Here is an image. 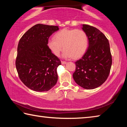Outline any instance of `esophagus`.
<instances>
[{"label":"esophagus","instance_id":"esophagus-1","mask_svg":"<svg viewBox=\"0 0 127 127\" xmlns=\"http://www.w3.org/2000/svg\"><path fill=\"white\" fill-rule=\"evenodd\" d=\"M61 63L62 64H65L67 63H66V62H65V61H61Z\"/></svg>","mask_w":127,"mask_h":127}]
</instances>
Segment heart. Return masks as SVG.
Returning a JSON list of instances; mask_svg holds the SVG:
<instances>
[{
  "instance_id": "1",
  "label": "heart",
  "mask_w": 127,
  "mask_h": 127,
  "mask_svg": "<svg viewBox=\"0 0 127 127\" xmlns=\"http://www.w3.org/2000/svg\"><path fill=\"white\" fill-rule=\"evenodd\" d=\"M48 46L51 53L57 57L59 56L63 46L64 58L77 59L86 51L89 37L82 30L64 29L57 32L54 38L49 39Z\"/></svg>"
}]
</instances>
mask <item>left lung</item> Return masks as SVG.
<instances>
[{
	"instance_id": "1",
	"label": "left lung",
	"mask_w": 127,
	"mask_h": 127,
	"mask_svg": "<svg viewBox=\"0 0 127 127\" xmlns=\"http://www.w3.org/2000/svg\"><path fill=\"white\" fill-rule=\"evenodd\" d=\"M82 29L89 37V46L82 58L75 62L73 77L81 87L94 89L104 83L109 77L112 57L109 41L104 33L88 25H83Z\"/></svg>"
}]
</instances>
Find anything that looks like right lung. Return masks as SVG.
<instances>
[{
  "mask_svg": "<svg viewBox=\"0 0 127 127\" xmlns=\"http://www.w3.org/2000/svg\"><path fill=\"white\" fill-rule=\"evenodd\" d=\"M58 30L57 26L37 24L19 41L17 71L23 84L33 91H48L57 83V68L61 62L48 48V41Z\"/></svg>",
  "mask_w": 127,
  "mask_h": 127,
  "instance_id": "1",
  "label": "right lung"
}]
</instances>
